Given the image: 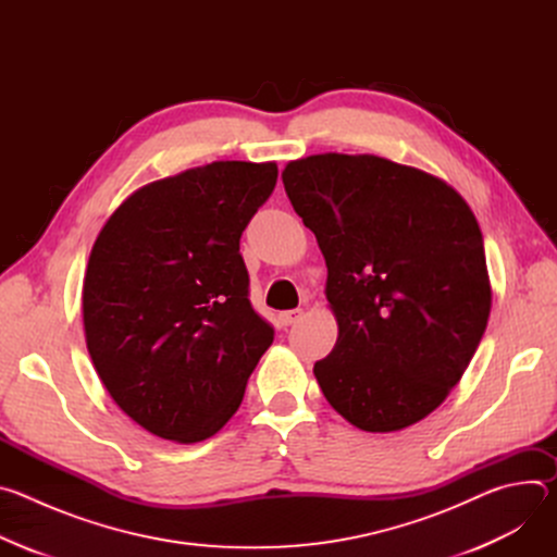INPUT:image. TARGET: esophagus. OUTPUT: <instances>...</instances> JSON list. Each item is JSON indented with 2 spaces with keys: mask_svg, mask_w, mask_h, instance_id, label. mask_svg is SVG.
<instances>
[{
  "mask_svg": "<svg viewBox=\"0 0 557 557\" xmlns=\"http://www.w3.org/2000/svg\"><path fill=\"white\" fill-rule=\"evenodd\" d=\"M280 324L286 329V326H293V324H297L299 320H301V310L299 308H295V310H284V312H280Z\"/></svg>",
  "mask_w": 557,
  "mask_h": 557,
  "instance_id": "obj_1",
  "label": "esophagus"
}]
</instances>
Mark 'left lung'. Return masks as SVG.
I'll return each instance as SVG.
<instances>
[{
	"label": "left lung",
	"mask_w": 557,
	"mask_h": 557,
	"mask_svg": "<svg viewBox=\"0 0 557 557\" xmlns=\"http://www.w3.org/2000/svg\"><path fill=\"white\" fill-rule=\"evenodd\" d=\"M314 233L339 337L312 372L355 428L396 432L434 412L487 329L483 233L445 181L372 153H314L282 172Z\"/></svg>",
	"instance_id": "1"
}]
</instances>
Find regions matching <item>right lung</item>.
<instances>
[{
  "mask_svg": "<svg viewBox=\"0 0 557 557\" xmlns=\"http://www.w3.org/2000/svg\"><path fill=\"white\" fill-rule=\"evenodd\" d=\"M275 183V163L194 168L134 191L97 237L88 352L114 404L156 436H213L273 344L249 301L240 237Z\"/></svg>",
  "mask_w": 557,
  "mask_h": 557,
  "instance_id": "obj_1",
  "label": "right lung"
}]
</instances>
